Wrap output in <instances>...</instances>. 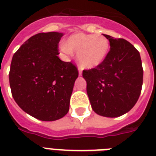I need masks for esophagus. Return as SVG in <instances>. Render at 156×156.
Listing matches in <instances>:
<instances>
[{
	"label": "esophagus",
	"mask_w": 156,
	"mask_h": 156,
	"mask_svg": "<svg viewBox=\"0 0 156 156\" xmlns=\"http://www.w3.org/2000/svg\"><path fill=\"white\" fill-rule=\"evenodd\" d=\"M82 71H83V69L81 66H78V73H79V75L82 74Z\"/></svg>",
	"instance_id": "34e87169"
}]
</instances>
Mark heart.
Wrapping results in <instances>:
<instances>
[{"label":"heart","instance_id":"b5f03b06","mask_svg":"<svg viewBox=\"0 0 156 156\" xmlns=\"http://www.w3.org/2000/svg\"><path fill=\"white\" fill-rule=\"evenodd\" d=\"M61 48L62 52L69 55H71L72 52H77V59L83 68H95L106 59L110 44L102 35L77 33L71 35Z\"/></svg>","mask_w":156,"mask_h":156}]
</instances>
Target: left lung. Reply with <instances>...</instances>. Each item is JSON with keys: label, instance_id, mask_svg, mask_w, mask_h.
<instances>
[{"label": "left lung", "instance_id": "8db88e82", "mask_svg": "<svg viewBox=\"0 0 156 156\" xmlns=\"http://www.w3.org/2000/svg\"><path fill=\"white\" fill-rule=\"evenodd\" d=\"M110 50L101 65L83 71L87 92L95 112L116 117L128 112L142 90L143 69L139 52L122 38L104 35Z\"/></svg>", "mask_w": 156, "mask_h": 156}]
</instances>
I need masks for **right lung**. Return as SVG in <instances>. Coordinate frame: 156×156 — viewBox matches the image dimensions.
Segmentation results:
<instances>
[{
    "label": "right lung",
    "instance_id": "right-lung-1",
    "mask_svg": "<svg viewBox=\"0 0 156 156\" xmlns=\"http://www.w3.org/2000/svg\"><path fill=\"white\" fill-rule=\"evenodd\" d=\"M63 34L39 33L13 54L9 73L11 93L18 105L30 116L56 121L69 112L78 68L59 58Z\"/></svg>",
    "mask_w": 156,
    "mask_h": 156
}]
</instances>
